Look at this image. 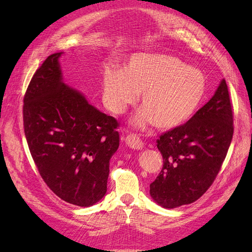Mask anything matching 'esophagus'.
Segmentation results:
<instances>
[{
    "label": "esophagus",
    "instance_id": "34e87169",
    "mask_svg": "<svg viewBox=\"0 0 252 252\" xmlns=\"http://www.w3.org/2000/svg\"><path fill=\"white\" fill-rule=\"evenodd\" d=\"M126 145L129 146L130 148L136 149V151H140V149H142L143 146H144V144H143L141 138L138 137V136H136V135H134V134L127 135L126 137Z\"/></svg>",
    "mask_w": 252,
    "mask_h": 252
}]
</instances>
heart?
<instances>
[{"label": "heart", "mask_w": 252, "mask_h": 252, "mask_svg": "<svg viewBox=\"0 0 252 252\" xmlns=\"http://www.w3.org/2000/svg\"><path fill=\"white\" fill-rule=\"evenodd\" d=\"M206 87L199 69L160 53L133 54L123 69L105 66L101 74V98L112 114H123L141 93L143 109L132 119L137 129L153 123L161 130L183 126L201 104Z\"/></svg>", "instance_id": "obj_1"}]
</instances>
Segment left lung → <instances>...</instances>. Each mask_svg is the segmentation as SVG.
Wrapping results in <instances>:
<instances>
[{"instance_id":"left-lung-1","label":"left lung","mask_w":252,"mask_h":252,"mask_svg":"<svg viewBox=\"0 0 252 252\" xmlns=\"http://www.w3.org/2000/svg\"><path fill=\"white\" fill-rule=\"evenodd\" d=\"M233 111L225 80L215 95L185 125L157 141L163 167L149 194L167 209L200 198L215 181L233 138Z\"/></svg>"}]
</instances>
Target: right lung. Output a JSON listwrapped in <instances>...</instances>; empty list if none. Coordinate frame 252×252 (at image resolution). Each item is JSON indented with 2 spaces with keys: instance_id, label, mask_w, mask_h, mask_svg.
<instances>
[{
  "instance_id": "1",
  "label": "right lung",
  "mask_w": 252,
  "mask_h": 252,
  "mask_svg": "<svg viewBox=\"0 0 252 252\" xmlns=\"http://www.w3.org/2000/svg\"><path fill=\"white\" fill-rule=\"evenodd\" d=\"M63 54L50 55L31 79L24 98L25 135L53 192L91 207L106 195L109 161L119 147L118 122L63 82Z\"/></svg>"
}]
</instances>
